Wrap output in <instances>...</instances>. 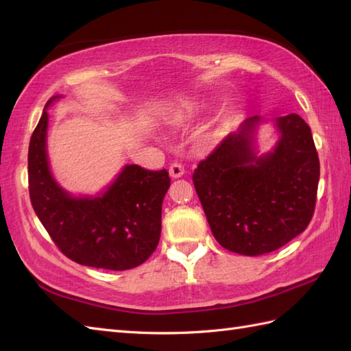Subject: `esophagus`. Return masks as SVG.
Returning a JSON list of instances; mask_svg holds the SVG:
<instances>
[{
	"mask_svg": "<svg viewBox=\"0 0 351 351\" xmlns=\"http://www.w3.org/2000/svg\"><path fill=\"white\" fill-rule=\"evenodd\" d=\"M184 166L180 162H171L169 167V173L171 178H181L184 175Z\"/></svg>",
	"mask_w": 351,
	"mask_h": 351,
	"instance_id": "1",
	"label": "esophagus"
}]
</instances>
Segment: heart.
I'll list each match as a JSON object with an SVG mask.
<instances>
[{
	"label": "heart",
	"instance_id": "obj_1",
	"mask_svg": "<svg viewBox=\"0 0 351 351\" xmlns=\"http://www.w3.org/2000/svg\"><path fill=\"white\" fill-rule=\"evenodd\" d=\"M189 113H190V110H187V108H181V110H176L175 113H173V121H176V122H181V121H184L185 117L189 116Z\"/></svg>",
	"mask_w": 351,
	"mask_h": 351
}]
</instances>
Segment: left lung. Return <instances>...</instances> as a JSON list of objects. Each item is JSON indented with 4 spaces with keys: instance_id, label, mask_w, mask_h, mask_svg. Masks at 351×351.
<instances>
[{
    "instance_id": "left-lung-1",
    "label": "left lung",
    "mask_w": 351,
    "mask_h": 351,
    "mask_svg": "<svg viewBox=\"0 0 351 351\" xmlns=\"http://www.w3.org/2000/svg\"><path fill=\"white\" fill-rule=\"evenodd\" d=\"M258 122L245 119L193 173L214 238L245 256L278 250L308 228L319 180L314 138L299 114L276 121L280 138L263 156L253 152Z\"/></svg>"
}]
</instances>
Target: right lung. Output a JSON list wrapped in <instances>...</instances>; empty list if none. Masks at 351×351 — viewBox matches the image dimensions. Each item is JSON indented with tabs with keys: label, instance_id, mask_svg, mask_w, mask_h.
<instances>
[{
	"label": "right lung",
	"instance_id": "obj_1",
	"mask_svg": "<svg viewBox=\"0 0 351 351\" xmlns=\"http://www.w3.org/2000/svg\"><path fill=\"white\" fill-rule=\"evenodd\" d=\"M47 107L28 147L29 199L43 228L63 255L81 265L122 271L143 264L160 241L169 171L130 164L104 195H68L48 166Z\"/></svg>",
	"mask_w": 351,
	"mask_h": 351
}]
</instances>
